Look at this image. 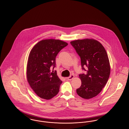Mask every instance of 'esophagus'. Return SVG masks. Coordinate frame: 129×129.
I'll use <instances>...</instances> for the list:
<instances>
[{
    "mask_svg": "<svg viewBox=\"0 0 129 129\" xmlns=\"http://www.w3.org/2000/svg\"><path fill=\"white\" fill-rule=\"evenodd\" d=\"M74 75H73V74H71L70 76H69V77H68V80L71 81V80H72L73 79H74Z\"/></svg>",
    "mask_w": 129,
    "mask_h": 129,
    "instance_id": "1",
    "label": "esophagus"
}]
</instances>
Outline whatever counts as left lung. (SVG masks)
<instances>
[{"mask_svg":"<svg viewBox=\"0 0 129 129\" xmlns=\"http://www.w3.org/2000/svg\"><path fill=\"white\" fill-rule=\"evenodd\" d=\"M71 43L80 56L82 69L86 71V74L79 75L82 84L76 92L82 98H92L101 92L109 79L110 65L107 54L103 45L94 39L77 40Z\"/></svg>","mask_w":129,"mask_h":129,"instance_id":"8db88e82","label":"left lung"}]
</instances>
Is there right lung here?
<instances>
[{
  "mask_svg": "<svg viewBox=\"0 0 129 129\" xmlns=\"http://www.w3.org/2000/svg\"><path fill=\"white\" fill-rule=\"evenodd\" d=\"M68 43L59 40H43L34 45L28 56L26 78L33 90L41 98L50 100L59 92L61 80L56 72L51 73L55 66V57Z\"/></svg>",
  "mask_w": 129,
  "mask_h": 129,
  "instance_id": "add662e5",
  "label": "right lung"
}]
</instances>
